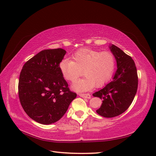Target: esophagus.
<instances>
[{
	"mask_svg": "<svg viewBox=\"0 0 156 156\" xmlns=\"http://www.w3.org/2000/svg\"><path fill=\"white\" fill-rule=\"evenodd\" d=\"M79 96L80 97H83V98H91V95L89 93H80L79 94Z\"/></svg>",
	"mask_w": 156,
	"mask_h": 156,
	"instance_id": "34e87169",
	"label": "esophagus"
}]
</instances>
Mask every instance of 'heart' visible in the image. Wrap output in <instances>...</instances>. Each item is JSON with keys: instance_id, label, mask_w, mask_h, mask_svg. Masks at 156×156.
Masks as SVG:
<instances>
[{"instance_id": "b5f03b06", "label": "heart", "mask_w": 156, "mask_h": 156, "mask_svg": "<svg viewBox=\"0 0 156 156\" xmlns=\"http://www.w3.org/2000/svg\"><path fill=\"white\" fill-rule=\"evenodd\" d=\"M72 60L64 59L59 68L66 80L74 82L83 74L85 78L73 84L76 90L85 91L101 87L108 81L115 68V58L111 52L81 49L72 55Z\"/></svg>"}]
</instances>
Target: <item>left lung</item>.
<instances>
[{
    "mask_svg": "<svg viewBox=\"0 0 156 156\" xmlns=\"http://www.w3.org/2000/svg\"><path fill=\"white\" fill-rule=\"evenodd\" d=\"M110 48L117 60V69L113 80L93 94L94 97L102 100L97 112L107 118L117 117L127 110L138 87L137 72L133 59L117 46L112 45Z\"/></svg>",
    "mask_w": 156,
    "mask_h": 156,
    "instance_id": "left-lung-1",
    "label": "left lung"
}]
</instances>
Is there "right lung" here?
Segmentation results:
<instances>
[{"label":"right lung","mask_w":156,"mask_h":156,"mask_svg":"<svg viewBox=\"0 0 156 156\" xmlns=\"http://www.w3.org/2000/svg\"><path fill=\"white\" fill-rule=\"evenodd\" d=\"M66 53L62 48L43 50L26 62L20 73V102L29 117L39 123L59 120L77 96L59 68Z\"/></svg>","instance_id":"obj_1"}]
</instances>
